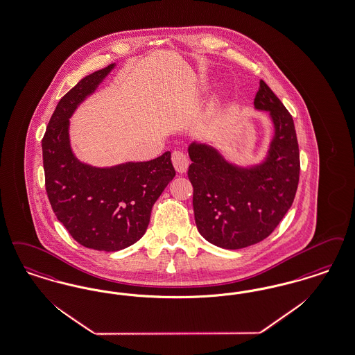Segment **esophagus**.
<instances>
[{"label":"esophagus","mask_w":355,"mask_h":355,"mask_svg":"<svg viewBox=\"0 0 355 355\" xmlns=\"http://www.w3.org/2000/svg\"><path fill=\"white\" fill-rule=\"evenodd\" d=\"M171 162H173V166L174 169L178 171V173H184L189 168V159L187 157L184 156L182 152H173L171 153Z\"/></svg>","instance_id":"34e87169"}]
</instances>
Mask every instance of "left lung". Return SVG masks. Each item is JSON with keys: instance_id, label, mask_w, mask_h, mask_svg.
<instances>
[{"instance_id": "left-lung-1", "label": "left lung", "mask_w": 355, "mask_h": 355, "mask_svg": "<svg viewBox=\"0 0 355 355\" xmlns=\"http://www.w3.org/2000/svg\"><path fill=\"white\" fill-rule=\"evenodd\" d=\"M255 107L270 114L275 137L264 164L236 168L207 145L191 144L187 175L199 234L214 245L239 250L268 238L291 209L300 180V152L292 114L264 80Z\"/></svg>"}]
</instances>
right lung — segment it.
Segmentation results:
<instances>
[{
	"mask_svg": "<svg viewBox=\"0 0 355 355\" xmlns=\"http://www.w3.org/2000/svg\"><path fill=\"white\" fill-rule=\"evenodd\" d=\"M114 66L85 76L59 100L42 139L44 186L58 220L79 244L107 252L141 239L155 202L175 175L171 152L110 169L88 166L72 155L69 117Z\"/></svg>",
	"mask_w": 355,
	"mask_h": 355,
	"instance_id": "1",
	"label": "right lung"
}]
</instances>
